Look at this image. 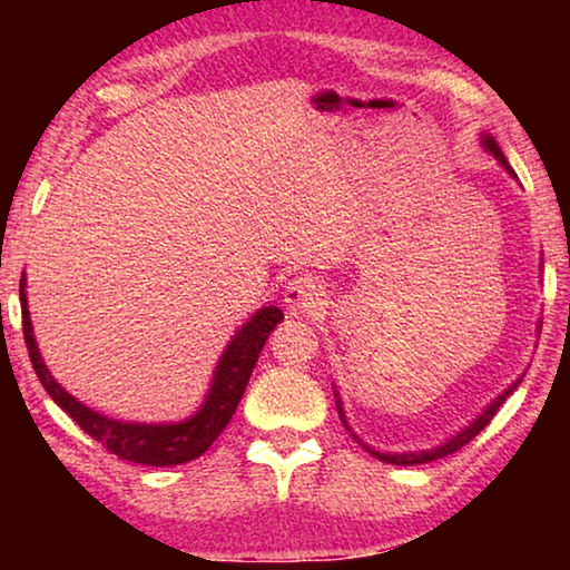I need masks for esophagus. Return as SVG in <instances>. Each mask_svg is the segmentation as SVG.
<instances>
[{
    "label": "esophagus",
    "instance_id": "1",
    "mask_svg": "<svg viewBox=\"0 0 570 570\" xmlns=\"http://www.w3.org/2000/svg\"><path fill=\"white\" fill-rule=\"evenodd\" d=\"M324 285L314 277H295L285 287V303L293 311H314L324 303Z\"/></svg>",
    "mask_w": 570,
    "mask_h": 570
}]
</instances>
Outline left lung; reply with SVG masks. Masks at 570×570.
<instances>
[{
    "instance_id": "8db88e82",
    "label": "left lung",
    "mask_w": 570,
    "mask_h": 570,
    "mask_svg": "<svg viewBox=\"0 0 570 570\" xmlns=\"http://www.w3.org/2000/svg\"><path fill=\"white\" fill-rule=\"evenodd\" d=\"M482 147H485V150H488L490 155H493V158H495L498 163H501V166H503L505 170H509V174H511L513 178H517V174H513V168L509 166V160H505V155L501 153V147H498V142H495L493 137H490V135H482ZM540 326H542V324H540ZM519 384H521V379L513 381V384H511L509 389H505L503 394H498L495 400L490 402L488 407L482 410L480 415L472 420L470 425L462 428V431H459L456 435H451L449 441H443L441 446H435V449H425V451H404V454H381V451L371 449L368 443H363L361 439H357V435H355L353 431H350V425H347V417H345V412H342L340 394H337V412H340V420H342V423H345L347 431L353 433V439H355L357 443H361V446H363L365 451H368L371 456H376V459H381V462H386V464H400V466H410V464H425V462H433V459H441V456H449V454H454V451H459V449H462V446H466V443H470V441L474 439V435H478V433L482 431V428H485V425L490 423V420H493V415H495V412H498V407H501V404H503L505 400H509V396H511L513 392H517V386H519Z\"/></svg>"
}]
</instances>
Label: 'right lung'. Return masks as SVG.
I'll list each match as a JSON object with an SVG mask.
<instances>
[{"instance_id": "add662e5", "label": "right lung", "mask_w": 570, "mask_h": 570, "mask_svg": "<svg viewBox=\"0 0 570 570\" xmlns=\"http://www.w3.org/2000/svg\"><path fill=\"white\" fill-rule=\"evenodd\" d=\"M20 308H22V334L30 363H33L36 376L46 392L77 425L82 428L90 439L104 443V446L119 459L147 466H174L191 462L213 446V441L230 423L240 396L246 392L248 379L259 357L269 332L283 322V311L277 306H264L248 318L228 342L225 353L217 363L213 384L207 389L205 404L181 423H121V420L106 417L100 412L85 407L72 394L65 392L57 379L46 368L41 353H38L33 324H30L28 295H26V272L20 277Z\"/></svg>"}]
</instances>
